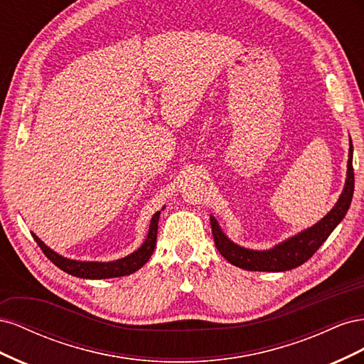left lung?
Instances as JSON below:
<instances>
[{
    "mask_svg": "<svg viewBox=\"0 0 364 364\" xmlns=\"http://www.w3.org/2000/svg\"><path fill=\"white\" fill-rule=\"evenodd\" d=\"M354 194V168H352V141L349 138V159L345 188L337 203L321 222L308 228L297 235L282 241L269 250H252L230 241L220 229L217 220L211 215L214 243L218 252L234 266L253 272H285L296 269L310 259L325 240L331 235L336 226L343 220Z\"/></svg>",
    "mask_w": 364,
    "mask_h": 364,
    "instance_id": "1",
    "label": "left lung"
}]
</instances>
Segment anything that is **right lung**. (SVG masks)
I'll use <instances>...</instances> for the list:
<instances>
[{
    "instance_id": "obj_1",
    "label": "right lung",
    "mask_w": 364,
    "mask_h": 364,
    "mask_svg": "<svg viewBox=\"0 0 364 364\" xmlns=\"http://www.w3.org/2000/svg\"><path fill=\"white\" fill-rule=\"evenodd\" d=\"M159 214H161V211H158L155 215L151 217L147 238L138 250L130 253V255H127L124 258L117 259V261H109V262L75 261V259L63 258L62 255H59V253H56L48 246L43 245L35 234H31V235H33V238H35L36 243L39 245V247L42 249V252L46 253V257L54 264V266H58L60 270L67 272L68 274H73V277L85 278V279L118 278V277H126V274H130V273L139 270L151 257L153 250H155V247H156Z\"/></svg>"
}]
</instances>
